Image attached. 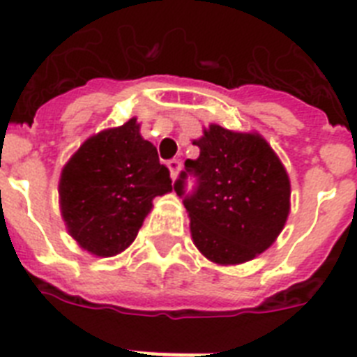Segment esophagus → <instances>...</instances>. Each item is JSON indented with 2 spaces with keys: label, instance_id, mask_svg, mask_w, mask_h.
<instances>
[{
  "label": "esophagus",
  "instance_id": "1",
  "mask_svg": "<svg viewBox=\"0 0 357 357\" xmlns=\"http://www.w3.org/2000/svg\"><path fill=\"white\" fill-rule=\"evenodd\" d=\"M167 167H169L170 179H172V181H176V178H178L179 169H181V163H179L178 159H172V161H169V163H167Z\"/></svg>",
  "mask_w": 357,
  "mask_h": 357
}]
</instances>
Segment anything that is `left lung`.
I'll return each instance as SVG.
<instances>
[{
    "label": "left lung",
    "instance_id": "left-lung-1",
    "mask_svg": "<svg viewBox=\"0 0 357 357\" xmlns=\"http://www.w3.org/2000/svg\"><path fill=\"white\" fill-rule=\"evenodd\" d=\"M192 144L199 155L187 159L185 167L196 172L199 187L185 199V208L194 245L216 266L257 259L288 222V170L259 132H236L213 123ZM174 188L181 196L183 181L178 179Z\"/></svg>",
    "mask_w": 357,
    "mask_h": 357
}]
</instances>
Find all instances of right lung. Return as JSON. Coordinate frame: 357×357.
<instances>
[{
    "label": "right lung",
    "instance_id": "1",
    "mask_svg": "<svg viewBox=\"0 0 357 357\" xmlns=\"http://www.w3.org/2000/svg\"><path fill=\"white\" fill-rule=\"evenodd\" d=\"M169 169L132 117L89 135L63 165L58 204L69 236L98 259L128 249L153 198L172 192Z\"/></svg>",
    "mask_w": 357,
    "mask_h": 357
}]
</instances>
